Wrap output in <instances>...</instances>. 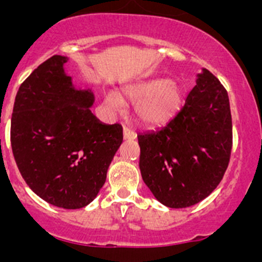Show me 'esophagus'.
I'll return each instance as SVG.
<instances>
[{"label": "esophagus", "instance_id": "esophagus-1", "mask_svg": "<svg viewBox=\"0 0 262 262\" xmlns=\"http://www.w3.org/2000/svg\"><path fill=\"white\" fill-rule=\"evenodd\" d=\"M123 137H124V139H128V141H132V139H136L137 138V134H136V132H133V130H132V129H129V128H126V126H124Z\"/></svg>", "mask_w": 262, "mask_h": 262}]
</instances>
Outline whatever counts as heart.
Here are the masks:
<instances>
[{
	"label": "heart",
	"instance_id": "b5f03b06",
	"mask_svg": "<svg viewBox=\"0 0 262 262\" xmlns=\"http://www.w3.org/2000/svg\"><path fill=\"white\" fill-rule=\"evenodd\" d=\"M137 102L136 116L146 125H160L172 118L182 104V91L167 78H148L121 87L118 92L106 91L104 105L112 113H121L124 100Z\"/></svg>",
	"mask_w": 262,
	"mask_h": 262
}]
</instances>
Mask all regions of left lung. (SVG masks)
Here are the masks:
<instances>
[{
	"label": "left lung",
	"mask_w": 262,
	"mask_h": 262,
	"mask_svg": "<svg viewBox=\"0 0 262 262\" xmlns=\"http://www.w3.org/2000/svg\"><path fill=\"white\" fill-rule=\"evenodd\" d=\"M142 179L168 208H187L212 194L228 167L232 116L226 89L203 68L184 106L161 129L138 134Z\"/></svg>",
	"instance_id": "8db88e82"
}]
</instances>
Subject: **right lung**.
<instances>
[{
    "instance_id": "right-lung-1",
    "label": "right lung",
    "mask_w": 262,
    "mask_h": 262,
    "mask_svg": "<svg viewBox=\"0 0 262 262\" xmlns=\"http://www.w3.org/2000/svg\"><path fill=\"white\" fill-rule=\"evenodd\" d=\"M68 58L53 55L21 83L11 118V147L26 184L49 204L86 207L99 194L123 142L120 124L91 113V90L64 72Z\"/></svg>"
}]
</instances>
